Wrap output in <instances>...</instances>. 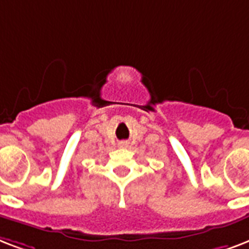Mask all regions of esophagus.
<instances>
[{"label":"esophagus","mask_w":249,"mask_h":249,"mask_svg":"<svg viewBox=\"0 0 249 249\" xmlns=\"http://www.w3.org/2000/svg\"><path fill=\"white\" fill-rule=\"evenodd\" d=\"M119 146H122L123 148V146H127V144L126 142H119Z\"/></svg>","instance_id":"1"}]
</instances>
